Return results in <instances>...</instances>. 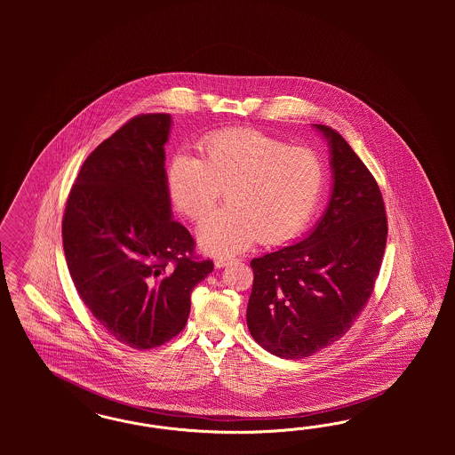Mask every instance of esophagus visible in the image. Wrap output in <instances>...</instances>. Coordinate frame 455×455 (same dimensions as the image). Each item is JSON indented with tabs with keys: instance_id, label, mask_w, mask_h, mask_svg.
<instances>
[{
	"instance_id": "34e87169",
	"label": "esophagus",
	"mask_w": 455,
	"mask_h": 455,
	"mask_svg": "<svg viewBox=\"0 0 455 455\" xmlns=\"http://www.w3.org/2000/svg\"><path fill=\"white\" fill-rule=\"evenodd\" d=\"M232 262H234L232 257H219V259L215 260V267H217V268H223V267H227V265H230Z\"/></svg>"
}]
</instances>
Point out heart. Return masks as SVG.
<instances>
[{"mask_svg": "<svg viewBox=\"0 0 455 455\" xmlns=\"http://www.w3.org/2000/svg\"><path fill=\"white\" fill-rule=\"evenodd\" d=\"M198 158L175 155L166 166V192L188 220H200L225 187L227 205L196 228L198 243L215 255H234L259 236L275 243L297 234L317 208L325 165L310 147L251 128L210 133L198 143Z\"/></svg>", "mask_w": 455, "mask_h": 455, "instance_id": "heart-1", "label": "heart"}]
</instances>
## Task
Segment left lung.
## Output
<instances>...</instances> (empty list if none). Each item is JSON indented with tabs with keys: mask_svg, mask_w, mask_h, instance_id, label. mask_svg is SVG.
<instances>
[{
	"mask_svg": "<svg viewBox=\"0 0 455 455\" xmlns=\"http://www.w3.org/2000/svg\"><path fill=\"white\" fill-rule=\"evenodd\" d=\"M331 147L329 207L289 247L253 259L248 331L276 357H310L354 325L372 295L387 243L377 181L342 135L315 124Z\"/></svg>",
	"mask_w": 455,
	"mask_h": 455,
	"instance_id": "left-lung-1",
	"label": "left lung"
}]
</instances>
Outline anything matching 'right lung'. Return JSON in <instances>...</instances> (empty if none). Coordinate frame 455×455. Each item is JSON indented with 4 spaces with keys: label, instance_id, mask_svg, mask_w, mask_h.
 Segmentation results:
<instances>
[{
    "label": "right lung",
    "instance_id": "1",
    "mask_svg": "<svg viewBox=\"0 0 455 455\" xmlns=\"http://www.w3.org/2000/svg\"><path fill=\"white\" fill-rule=\"evenodd\" d=\"M172 116L138 115L84 160L67 200L63 248L78 295L100 325L138 350L183 331L190 295L213 270L172 220L165 143Z\"/></svg>",
    "mask_w": 455,
    "mask_h": 455
}]
</instances>
